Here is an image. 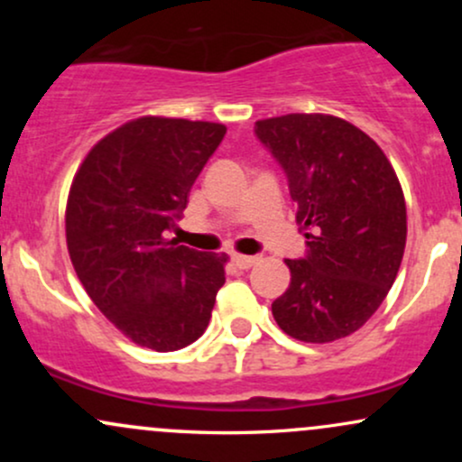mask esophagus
<instances>
[{
    "label": "esophagus",
    "instance_id": "obj_1",
    "mask_svg": "<svg viewBox=\"0 0 462 462\" xmlns=\"http://www.w3.org/2000/svg\"><path fill=\"white\" fill-rule=\"evenodd\" d=\"M232 263H235L238 269H249L258 263V256H241V254H235V256H232Z\"/></svg>",
    "mask_w": 462,
    "mask_h": 462
}]
</instances>
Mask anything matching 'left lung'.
<instances>
[{"label": "left lung", "mask_w": 462, "mask_h": 462, "mask_svg": "<svg viewBox=\"0 0 462 462\" xmlns=\"http://www.w3.org/2000/svg\"><path fill=\"white\" fill-rule=\"evenodd\" d=\"M256 139L282 167L306 254L286 261L289 289L272 304L278 326L304 343L356 332L400 272L406 204L384 152L330 115L256 121Z\"/></svg>", "instance_id": "obj_1"}]
</instances>
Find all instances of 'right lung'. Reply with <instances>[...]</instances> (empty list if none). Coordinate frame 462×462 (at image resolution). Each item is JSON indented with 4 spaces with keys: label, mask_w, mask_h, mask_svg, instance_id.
Wrapping results in <instances>:
<instances>
[{
    "label": "right lung",
    "mask_w": 462,
    "mask_h": 462,
    "mask_svg": "<svg viewBox=\"0 0 462 462\" xmlns=\"http://www.w3.org/2000/svg\"><path fill=\"white\" fill-rule=\"evenodd\" d=\"M226 136L208 121L141 116L84 158L67 201V247L93 304L132 343L190 346L208 328L226 254L180 245L167 232Z\"/></svg>",
    "instance_id": "right-lung-1"
}]
</instances>
